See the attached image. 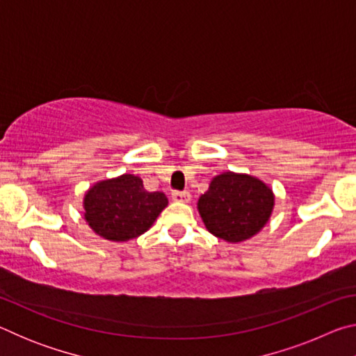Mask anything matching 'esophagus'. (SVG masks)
<instances>
[{
    "label": "esophagus",
    "instance_id": "1",
    "mask_svg": "<svg viewBox=\"0 0 356 356\" xmlns=\"http://www.w3.org/2000/svg\"><path fill=\"white\" fill-rule=\"evenodd\" d=\"M171 197H172V201H176V202H188L191 196L188 191H172Z\"/></svg>",
    "mask_w": 356,
    "mask_h": 356
}]
</instances>
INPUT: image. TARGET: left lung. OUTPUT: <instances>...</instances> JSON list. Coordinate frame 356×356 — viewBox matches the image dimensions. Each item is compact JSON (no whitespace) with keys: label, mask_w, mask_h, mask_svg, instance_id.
Segmentation results:
<instances>
[{"label":"left lung","mask_w":356,"mask_h":356,"mask_svg":"<svg viewBox=\"0 0 356 356\" xmlns=\"http://www.w3.org/2000/svg\"><path fill=\"white\" fill-rule=\"evenodd\" d=\"M273 206V193L262 180L236 172L216 176L197 201L209 232L232 243L261 231L272 215Z\"/></svg>","instance_id":"obj_1"}]
</instances>
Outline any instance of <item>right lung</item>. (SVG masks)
Returning a JSON list of instances; mask_svg holds the SVG:
<instances>
[{"mask_svg": "<svg viewBox=\"0 0 356 356\" xmlns=\"http://www.w3.org/2000/svg\"><path fill=\"white\" fill-rule=\"evenodd\" d=\"M166 206L165 193L144 190L140 177L124 174L102 180L86 193L84 220L100 237L127 242L146 232Z\"/></svg>", "mask_w": 356, "mask_h": 356, "instance_id": "1", "label": "right lung"}]
</instances>
